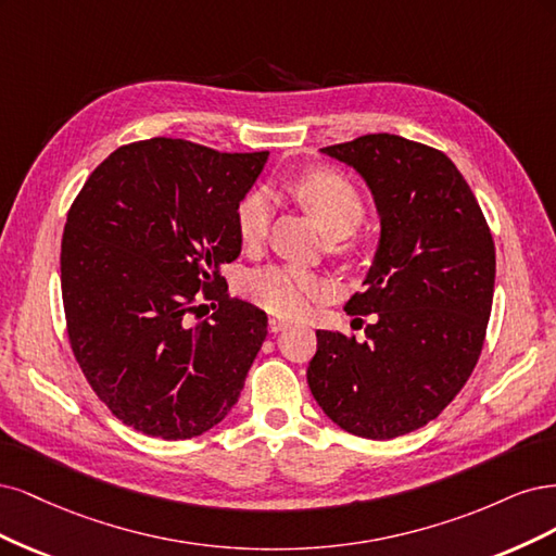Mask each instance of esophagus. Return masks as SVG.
<instances>
[{
    "label": "esophagus",
    "mask_w": 556,
    "mask_h": 556,
    "mask_svg": "<svg viewBox=\"0 0 556 556\" xmlns=\"http://www.w3.org/2000/svg\"><path fill=\"white\" fill-rule=\"evenodd\" d=\"M267 328H270V332H281V330L289 328V320L270 316V318H267Z\"/></svg>",
    "instance_id": "obj_1"
}]
</instances>
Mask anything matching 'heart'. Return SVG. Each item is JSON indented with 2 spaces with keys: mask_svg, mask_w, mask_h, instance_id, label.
I'll list each match as a JSON object with an SVG mask.
<instances>
[{
  "mask_svg": "<svg viewBox=\"0 0 556 556\" xmlns=\"http://www.w3.org/2000/svg\"><path fill=\"white\" fill-rule=\"evenodd\" d=\"M293 193L309 210L328 236L346 238L363 224V195L334 170H312L293 182ZM273 199L265 189H252L238 205L236 224L242 244L256 247L270 224ZM337 254H351V242H334ZM244 293L265 312L277 316H300L309 304L326 293V281L295 265H267L252 273L244 281Z\"/></svg>",
  "mask_w": 556,
  "mask_h": 556,
  "instance_id": "heart-1",
  "label": "heart"
}]
</instances>
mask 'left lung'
I'll return each mask as SVG.
<instances>
[{
	"label": "left lung",
	"mask_w": 556,
	"mask_h": 556,
	"mask_svg": "<svg viewBox=\"0 0 556 556\" xmlns=\"http://www.w3.org/2000/svg\"><path fill=\"white\" fill-rule=\"evenodd\" d=\"M367 182L381 219L365 291L346 302L371 314L365 342L316 330L307 369L326 416L363 439H395L434 420L469 381L494 295V240L457 166L392 134L320 150Z\"/></svg>",
	"instance_id": "8db88e82"
}]
</instances>
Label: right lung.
I'll return each mask as SVG.
<instances>
[{
  "label": "right lung",
  "instance_id": "right-lung-1",
  "mask_svg": "<svg viewBox=\"0 0 556 556\" xmlns=\"http://www.w3.org/2000/svg\"><path fill=\"white\" fill-rule=\"evenodd\" d=\"M265 161L138 140L94 168L66 214L71 349L97 397L142 434L182 441L222 422L265 342V312L230 298L219 273L240 256L238 205ZM201 299L220 307L193 321Z\"/></svg>",
  "mask_w": 556,
  "mask_h": 556
}]
</instances>
